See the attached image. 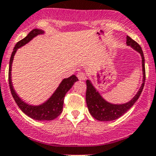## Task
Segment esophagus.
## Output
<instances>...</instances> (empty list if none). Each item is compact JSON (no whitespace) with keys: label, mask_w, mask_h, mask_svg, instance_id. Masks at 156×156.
<instances>
[{"label":"esophagus","mask_w":156,"mask_h":156,"mask_svg":"<svg viewBox=\"0 0 156 156\" xmlns=\"http://www.w3.org/2000/svg\"><path fill=\"white\" fill-rule=\"evenodd\" d=\"M77 77H78L79 80H85V79L86 78V74H85V73H83V72H80V73H78V74H77Z\"/></svg>","instance_id":"obj_1"}]
</instances>
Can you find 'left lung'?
<instances>
[{
	"label": "left lung",
	"instance_id": "left-lung-1",
	"mask_svg": "<svg viewBox=\"0 0 156 156\" xmlns=\"http://www.w3.org/2000/svg\"><path fill=\"white\" fill-rule=\"evenodd\" d=\"M127 44L131 46L134 48L136 51L141 55L142 57V66H143V84L140 89L139 90L138 93L136 94V96L126 104L123 105H112L107 102L103 99L101 95L98 94L91 82L89 80L86 81V100L87 107H88L89 112L92 115L94 118L101 121H110V120H116L124 115L127 111L129 110L131 107L133 106L135 102L136 101L139 97L140 96L142 90L144 86L145 82V66H144V56L143 53L142 48L136 42L131 39L129 36H127Z\"/></svg>",
	"mask_w": 156,
	"mask_h": 156
}]
</instances>
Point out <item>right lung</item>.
Masks as SVG:
<instances>
[{
  "mask_svg": "<svg viewBox=\"0 0 156 156\" xmlns=\"http://www.w3.org/2000/svg\"><path fill=\"white\" fill-rule=\"evenodd\" d=\"M44 33V31L39 29H34L30 31L28 35L23 40H20L17 44H16L15 48L13 49V51L12 53V55L10 57V61H9V84L11 90L12 95L16 103L17 104L19 108L24 112L27 116H28L31 118L37 120H52L58 117L62 111V107H63L64 98L66 93L69 91L71 88L74 83L78 80V78L74 74L69 77L68 78H65L61 82V84L56 90V91L54 93V94L51 97L49 100L45 102L44 104L39 105V106H31L28 105L27 104L24 103L20 99L19 97L16 95L15 93L12 85L11 82V66L12 62L13 60L14 55L17 48H20L23 45L26 44L30 41L33 37L36 36L39 34Z\"/></svg>",
  "mask_w": 156,
  "mask_h": 156,
  "instance_id": "right-lung-1",
  "label": "right lung"
}]
</instances>
